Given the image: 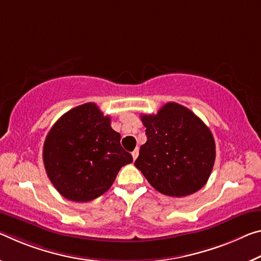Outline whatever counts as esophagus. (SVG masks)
I'll use <instances>...</instances> for the list:
<instances>
[{"label": "esophagus", "instance_id": "34e87169", "mask_svg": "<svg viewBox=\"0 0 261 261\" xmlns=\"http://www.w3.org/2000/svg\"><path fill=\"white\" fill-rule=\"evenodd\" d=\"M131 154H132V158H134V160L137 159V156H138V154H139V150H138V148H136L135 151H132Z\"/></svg>", "mask_w": 261, "mask_h": 261}]
</instances>
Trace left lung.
Masks as SVG:
<instances>
[{"mask_svg": "<svg viewBox=\"0 0 261 261\" xmlns=\"http://www.w3.org/2000/svg\"><path fill=\"white\" fill-rule=\"evenodd\" d=\"M147 140L135 161L153 188L184 197L201 189L212 174L216 150L212 131L186 107L168 102L156 115L140 116Z\"/></svg>", "mask_w": 261, "mask_h": 261, "instance_id": "8db88e82", "label": "left lung"}]
</instances>
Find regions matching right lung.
<instances>
[{"label":"right lung","instance_id":"obj_1","mask_svg":"<svg viewBox=\"0 0 261 261\" xmlns=\"http://www.w3.org/2000/svg\"><path fill=\"white\" fill-rule=\"evenodd\" d=\"M44 166L52 185L74 202H88L108 190L132 155L121 145V135L110 126L95 103L64 114L46 136Z\"/></svg>","mask_w":261,"mask_h":261}]
</instances>
